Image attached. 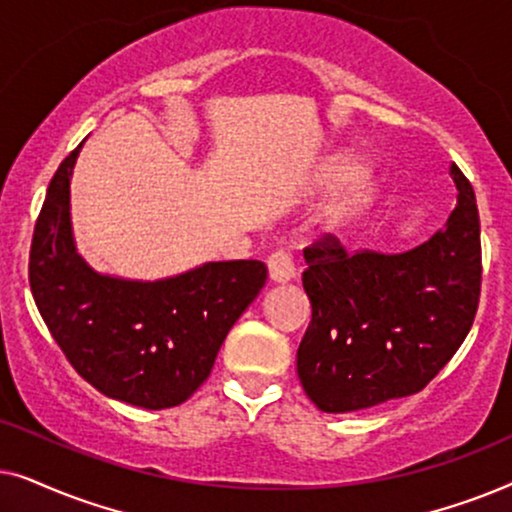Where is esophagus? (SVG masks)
Listing matches in <instances>:
<instances>
[{
	"label": "esophagus",
	"instance_id": "1",
	"mask_svg": "<svg viewBox=\"0 0 512 512\" xmlns=\"http://www.w3.org/2000/svg\"><path fill=\"white\" fill-rule=\"evenodd\" d=\"M268 272H270V279L277 284H284V282H291L293 277H296V265H293V258L289 251H275V254L268 256Z\"/></svg>",
	"mask_w": 512,
	"mask_h": 512
}]
</instances>
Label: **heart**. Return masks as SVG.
<instances>
[{
  "label": "heart",
  "mask_w": 512,
  "mask_h": 512,
  "mask_svg": "<svg viewBox=\"0 0 512 512\" xmlns=\"http://www.w3.org/2000/svg\"><path fill=\"white\" fill-rule=\"evenodd\" d=\"M356 170H359V163L352 158H345L340 160L338 165L333 167V174L331 179L335 181V184H342V181L352 179ZM377 200V184L375 179L370 177V174L361 172L359 177L354 179V184L349 186V191L345 193V198H342L338 205L333 207L331 212V219H328V223H331L333 228H342V226H349V223L359 219V216L363 212H368L370 205Z\"/></svg>",
  "instance_id": "b5f03b06"
}]
</instances>
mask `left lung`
<instances>
[{
	"label": "left lung",
	"mask_w": 512,
	"mask_h": 512,
	"mask_svg": "<svg viewBox=\"0 0 512 512\" xmlns=\"http://www.w3.org/2000/svg\"><path fill=\"white\" fill-rule=\"evenodd\" d=\"M445 228L403 254H347L333 235L303 251L312 321L298 377L321 412H354L422 391L471 331L480 300V216L457 165Z\"/></svg>",
	"instance_id": "8db88e82"
}]
</instances>
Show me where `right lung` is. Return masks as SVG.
<instances>
[{
    "label": "right lung",
    "mask_w": 512,
    "mask_h": 512,
    "mask_svg": "<svg viewBox=\"0 0 512 512\" xmlns=\"http://www.w3.org/2000/svg\"><path fill=\"white\" fill-rule=\"evenodd\" d=\"M81 144L48 184L30 249L41 319L83 380L116 401L174 408L212 373L216 354L268 279L261 261L202 263L139 282L102 275L76 251L69 181Z\"/></svg>",
    "instance_id": "right-lung-1"
}]
</instances>
